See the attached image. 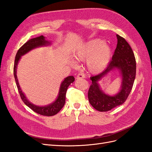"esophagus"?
<instances>
[{"label":"esophagus","instance_id":"34e87169","mask_svg":"<svg viewBox=\"0 0 152 152\" xmlns=\"http://www.w3.org/2000/svg\"><path fill=\"white\" fill-rule=\"evenodd\" d=\"M85 76L83 75V74L82 73H80L77 75V76H76V79L77 80H80V79H83V78H85Z\"/></svg>","mask_w":152,"mask_h":152}]
</instances>
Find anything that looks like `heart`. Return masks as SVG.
<instances>
[{"label":"heart","instance_id":"heart-1","mask_svg":"<svg viewBox=\"0 0 152 152\" xmlns=\"http://www.w3.org/2000/svg\"><path fill=\"white\" fill-rule=\"evenodd\" d=\"M73 55L77 61H84L87 59L86 66L88 72L97 74L104 70L110 63L113 50L103 40L94 39L80 45ZM69 62L73 67H77V62L74 58H70Z\"/></svg>","mask_w":152,"mask_h":152}]
</instances>
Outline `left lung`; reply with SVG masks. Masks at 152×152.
<instances>
[{
    "mask_svg": "<svg viewBox=\"0 0 152 152\" xmlns=\"http://www.w3.org/2000/svg\"><path fill=\"white\" fill-rule=\"evenodd\" d=\"M117 45L112 60L104 71L99 75L90 77L91 84L88 93L90 104L99 111H107L122 105L126 101L132 90L136 72V59L133 51L124 38L116 34ZM118 70L121 85L115 94H106L102 90L99 81L109 74Z\"/></svg>",
    "mask_w": 152,
    "mask_h": 152,
    "instance_id": "8db88e82",
    "label": "left lung"
}]
</instances>
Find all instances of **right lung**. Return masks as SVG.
Here are the masks:
<instances>
[{
	"label": "right lung",
	"mask_w": 152,
	"mask_h": 152,
	"mask_svg": "<svg viewBox=\"0 0 152 152\" xmlns=\"http://www.w3.org/2000/svg\"><path fill=\"white\" fill-rule=\"evenodd\" d=\"M51 45V42L46 40V37L43 36L31 39H30L28 41L25 43V44L18 50L16 55L14 65V76L15 78L17 87H18L20 97L21 99H22V101L26 105L29 107L30 109L34 111H35L39 115L47 116H53L56 114H57L60 111V110L63 107V106L65 104V102H66V95L67 92V90L69 87V86L71 83H72L74 81H75V77L72 76H69L65 77L64 80L62 81L61 84H60L57 97L53 102H51L49 104L46 106H37L36 104H34L33 103L30 102L28 99L27 98V97H26L25 94L23 92V91L21 90L20 86L16 73L18 64L22 56L27 54L31 50L37 48L42 46H48Z\"/></svg>",
	"instance_id": "right-lung-1"
}]
</instances>
